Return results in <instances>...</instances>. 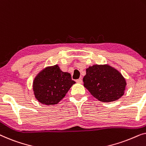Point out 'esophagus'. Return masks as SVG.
I'll use <instances>...</instances> for the list:
<instances>
[{
	"label": "esophagus",
	"instance_id": "obj_1",
	"mask_svg": "<svg viewBox=\"0 0 146 146\" xmlns=\"http://www.w3.org/2000/svg\"><path fill=\"white\" fill-rule=\"evenodd\" d=\"M76 82L77 83L82 84V78H79V79L76 80Z\"/></svg>",
	"mask_w": 146,
	"mask_h": 146
}]
</instances>
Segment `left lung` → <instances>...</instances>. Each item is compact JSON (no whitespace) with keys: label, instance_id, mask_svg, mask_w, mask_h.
<instances>
[{"label":"left lung","instance_id":"8db88e82","mask_svg":"<svg viewBox=\"0 0 146 146\" xmlns=\"http://www.w3.org/2000/svg\"><path fill=\"white\" fill-rule=\"evenodd\" d=\"M84 86L96 98L104 102L115 101L124 94L126 82L109 65H94L86 69Z\"/></svg>","mask_w":146,"mask_h":146}]
</instances>
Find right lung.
I'll return each instance as SVG.
<instances>
[{
    "mask_svg": "<svg viewBox=\"0 0 146 146\" xmlns=\"http://www.w3.org/2000/svg\"><path fill=\"white\" fill-rule=\"evenodd\" d=\"M75 83L70 74L64 72L58 65L47 67L35 78L34 94L37 100L43 104H56Z\"/></svg>",
    "mask_w": 146,
    "mask_h": 146,
    "instance_id": "obj_1",
    "label": "right lung"
}]
</instances>
